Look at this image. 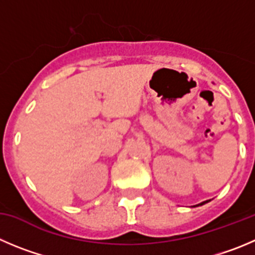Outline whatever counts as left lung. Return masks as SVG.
<instances>
[{
	"instance_id": "1",
	"label": "left lung",
	"mask_w": 255,
	"mask_h": 255,
	"mask_svg": "<svg viewBox=\"0 0 255 255\" xmlns=\"http://www.w3.org/2000/svg\"><path fill=\"white\" fill-rule=\"evenodd\" d=\"M206 203H209V200H206V201H203V203L197 204V205H195V206H201V205H204V204H206Z\"/></svg>"
}]
</instances>
